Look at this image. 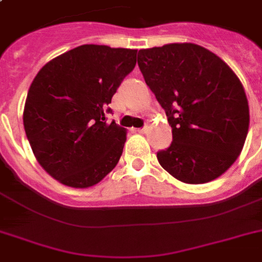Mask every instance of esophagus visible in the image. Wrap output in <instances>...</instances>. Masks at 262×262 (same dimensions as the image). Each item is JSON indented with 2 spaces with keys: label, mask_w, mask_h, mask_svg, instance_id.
<instances>
[{
  "label": "esophagus",
  "mask_w": 262,
  "mask_h": 262,
  "mask_svg": "<svg viewBox=\"0 0 262 262\" xmlns=\"http://www.w3.org/2000/svg\"><path fill=\"white\" fill-rule=\"evenodd\" d=\"M137 132H139V133H147L148 126H144V127H141V129H137Z\"/></svg>",
  "instance_id": "34e87169"
}]
</instances>
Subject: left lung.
Masks as SVG:
<instances>
[{
	"label": "left lung",
	"mask_w": 262,
	"mask_h": 262,
	"mask_svg": "<svg viewBox=\"0 0 262 262\" xmlns=\"http://www.w3.org/2000/svg\"><path fill=\"white\" fill-rule=\"evenodd\" d=\"M137 63L172 129L158 152L160 166L181 182L219 178L244 148L249 103L238 76L223 59L194 43L139 51Z\"/></svg>",
	"instance_id": "left-lung-1"
}]
</instances>
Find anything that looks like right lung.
I'll return each mask as SVG.
<instances>
[{"label":"right lung","mask_w":262,"mask_h":262,"mask_svg":"<svg viewBox=\"0 0 262 262\" xmlns=\"http://www.w3.org/2000/svg\"><path fill=\"white\" fill-rule=\"evenodd\" d=\"M136 54L83 45L51 59L35 76L23 123L38 163L62 185L94 186L118 163L126 129L106 123L104 111L135 69Z\"/></svg>","instance_id":"right-lung-1"}]
</instances>
